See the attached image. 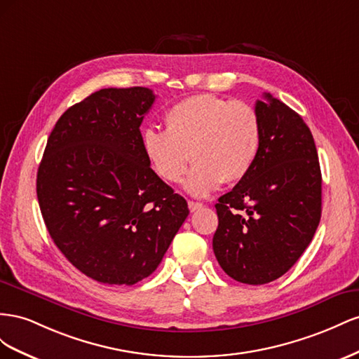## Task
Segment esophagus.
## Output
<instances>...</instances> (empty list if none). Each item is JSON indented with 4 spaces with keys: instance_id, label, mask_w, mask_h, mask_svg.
<instances>
[{
    "instance_id": "34e87169",
    "label": "esophagus",
    "mask_w": 359,
    "mask_h": 359,
    "mask_svg": "<svg viewBox=\"0 0 359 359\" xmlns=\"http://www.w3.org/2000/svg\"><path fill=\"white\" fill-rule=\"evenodd\" d=\"M188 208L191 212H197L203 208L201 203H197V201H188Z\"/></svg>"
}]
</instances>
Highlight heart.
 Returning <instances> with one entry per match:
<instances>
[{"instance_id":"b5f03b06","label":"heart","mask_w":359,"mask_h":359,"mask_svg":"<svg viewBox=\"0 0 359 359\" xmlns=\"http://www.w3.org/2000/svg\"><path fill=\"white\" fill-rule=\"evenodd\" d=\"M163 121L165 130L142 132V151L151 170L167 183L183 177L191 156L196 165L185 189L192 196H206L221 182L231 185L242 180L257 158L260 118L242 102L196 95L171 107Z\"/></svg>"}]
</instances>
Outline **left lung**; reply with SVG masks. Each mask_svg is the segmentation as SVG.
<instances>
[{
    "mask_svg": "<svg viewBox=\"0 0 359 359\" xmlns=\"http://www.w3.org/2000/svg\"><path fill=\"white\" fill-rule=\"evenodd\" d=\"M255 102L260 149L250 172L215 204L213 252L243 284L287 272L313 241L322 215V172L310 128L281 100Z\"/></svg>",
    "mask_w": 359,
    "mask_h": 359,
    "instance_id": "1",
    "label": "left lung"
}]
</instances>
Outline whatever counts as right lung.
Wrapping results in <instances>:
<instances>
[{
  "label": "right lung",
  "instance_id": "add662e5",
  "mask_svg": "<svg viewBox=\"0 0 359 359\" xmlns=\"http://www.w3.org/2000/svg\"><path fill=\"white\" fill-rule=\"evenodd\" d=\"M156 96L102 88L58 118L37 171V200L58 250L104 284L132 285L158 268L189 215L150 168L140 126Z\"/></svg>",
  "mask_w": 359,
  "mask_h": 359
}]
</instances>
